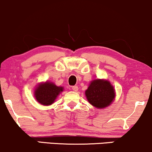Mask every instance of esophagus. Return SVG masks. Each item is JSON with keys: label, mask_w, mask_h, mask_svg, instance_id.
<instances>
[{"label": "esophagus", "mask_w": 152, "mask_h": 152, "mask_svg": "<svg viewBox=\"0 0 152 152\" xmlns=\"http://www.w3.org/2000/svg\"><path fill=\"white\" fill-rule=\"evenodd\" d=\"M72 90L74 91H77L78 90V87L77 86H74L72 87Z\"/></svg>", "instance_id": "1"}]
</instances>
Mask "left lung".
I'll return each instance as SVG.
<instances>
[{"instance_id":"obj_1","label":"left lung","mask_w":152,"mask_h":152,"mask_svg":"<svg viewBox=\"0 0 152 152\" xmlns=\"http://www.w3.org/2000/svg\"><path fill=\"white\" fill-rule=\"evenodd\" d=\"M85 95L90 104L96 109H103L112 104L116 91L109 80L97 78L90 82Z\"/></svg>"}]
</instances>
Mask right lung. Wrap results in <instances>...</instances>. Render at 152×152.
I'll use <instances>...</instances> for the list:
<instances>
[{"label": "right lung", "instance_id": "add662e5", "mask_svg": "<svg viewBox=\"0 0 152 152\" xmlns=\"http://www.w3.org/2000/svg\"><path fill=\"white\" fill-rule=\"evenodd\" d=\"M64 91V87L58 86L51 81L41 82L34 89L36 102L43 106H50L55 102L58 95Z\"/></svg>", "mask_w": 152, "mask_h": 152}]
</instances>
